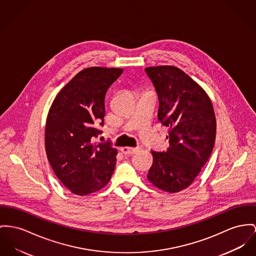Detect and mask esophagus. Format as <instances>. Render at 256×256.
Returning a JSON list of instances; mask_svg holds the SVG:
<instances>
[{
  "mask_svg": "<svg viewBox=\"0 0 256 256\" xmlns=\"http://www.w3.org/2000/svg\"><path fill=\"white\" fill-rule=\"evenodd\" d=\"M120 152L125 155H131L134 154L138 152V148H121Z\"/></svg>",
  "mask_w": 256,
  "mask_h": 256,
  "instance_id": "obj_1",
  "label": "esophagus"
}]
</instances>
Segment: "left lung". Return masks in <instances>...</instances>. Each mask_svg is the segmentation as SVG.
Instances as JSON below:
<instances>
[{"label": "left lung", "instance_id": "left-lung-1", "mask_svg": "<svg viewBox=\"0 0 256 256\" xmlns=\"http://www.w3.org/2000/svg\"><path fill=\"white\" fill-rule=\"evenodd\" d=\"M156 89L158 120L170 127V148L152 150L154 163L148 180L163 191L188 188L208 160L216 142V120L204 89L174 66L146 68Z\"/></svg>", "mask_w": 256, "mask_h": 256}]
</instances>
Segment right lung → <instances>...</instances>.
Masks as SVG:
<instances>
[{"instance_id": "add662e5", "label": "right lung", "mask_w": 256, "mask_h": 256, "mask_svg": "<svg viewBox=\"0 0 256 256\" xmlns=\"http://www.w3.org/2000/svg\"><path fill=\"white\" fill-rule=\"evenodd\" d=\"M123 68L90 67L76 74L56 95L50 108L44 142L59 180L80 196L101 190L110 182L118 150L94 142L104 126V97Z\"/></svg>"}]
</instances>
